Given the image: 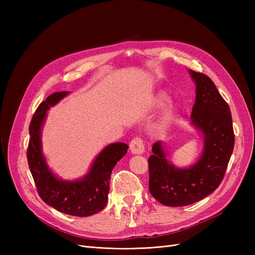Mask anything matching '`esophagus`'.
I'll list each match as a JSON object with an SVG mask.
<instances>
[{
	"label": "esophagus",
	"mask_w": 255,
	"mask_h": 255,
	"mask_svg": "<svg viewBox=\"0 0 255 255\" xmlns=\"http://www.w3.org/2000/svg\"><path fill=\"white\" fill-rule=\"evenodd\" d=\"M129 150L133 154H139V155L142 154L144 152V145L141 138L139 137L133 138V140L129 142Z\"/></svg>",
	"instance_id": "34e87169"
}]
</instances>
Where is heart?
<instances>
[{"label": "heart", "instance_id": "1", "mask_svg": "<svg viewBox=\"0 0 255 255\" xmlns=\"http://www.w3.org/2000/svg\"><path fill=\"white\" fill-rule=\"evenodd\" d=\"M168 101H169V97L164 91L158 92L157 96L155 97V104L158 107L164 106ZM175 113H176L175 106L172 105L170 107H168V109L165 111L163 117L160 118V120L156 123L155 127H154V130H155V132H163V130L167 129L169 126L171 125V122L173 121L175 117Z\"/></svg>", "mask_w": 255, "mask_h": 255}]
</instances>
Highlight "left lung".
<instances>
[{
	"mask_svg": "<svg viewBox=\"0 0 255 255\" xmlns=\"http://www.w3.org/2000/svg\"><path fill=\"white\" fill-rule=\"evenodd\" d=\"M196 84V101L190 125L201 134L203 150L194 165L180 168L167 158L161 141L153 144L149 157V189L166 206H185L204 199L217 188L234 149L232 115L214 82L189 70Z\"/></svg>",
	"mask_w": 255,
	"mask_h": 255,
	"instance_id": "8db88e82",
	"label": "left lung"
}]
</instances>
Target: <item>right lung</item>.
<instances>
[{
	"label": "right lung",
	"mask_w": 255,
	"mask_h": 255,
	"mask_svg": "<svg viewBox=\"0 0 255 255\" xmlns=\"http://www.w3.org/2000/svg\"><path fill=\"white\" fill-rule=\"evenodd\" d=\"M69 95V91L54 92L34 114L29 125L27 161L40 198L60 213L87 217L102 211L109 200L110 179L114 167L128 152L125 142L106 145L98 154L87 174L74 181L61 180L49 168L42 152L41 129L50 107Z\"/></svg>",
	"instance_id": "obj_1"
}]
</instances>
